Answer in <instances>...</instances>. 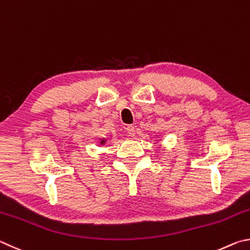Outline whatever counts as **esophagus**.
Here are the masks:
<instances>
[{
    "instance_id": "1",
    "label": "esophagus",
    "mask_w": 250,
    "mask_h": 250,
    "mask_svg": "<svg viewBox=\"0 0 250 250\" xmlns=\"http://www.w3.org/2000/svg\"><path fill=\"white\" fill-rule=\"evenodd\" d=\"M126 133L128 134V136L134 137L135 134H136V130H135V127L133 125H128L126 126Z\"/></svg>"
}]
</instances>
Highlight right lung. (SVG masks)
I'll return each instance as SVG.
<instances>
[{"label": "right lung", "mask_w": 250, "mask_h": 250, "mask_svg": "<svg viewBox=\"0 0 250 250\" xmlns=\"http://www.w3.org/2000/svg\"><path fill=\"white\" fill-rule=\"evenodd\" d=\"M100 141H101V142H100V143H101V145H104V144H105V143H106V141H107V139H106V138H101V139H100Z\"/></svg>", "instance_id": "1"}]
</instances>
